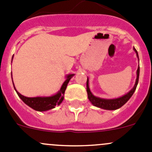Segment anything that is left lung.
<instances>
[{"label": "left lung", "mask_w": 152, "mask_h": 152, "mask_svg": "<svg viewBox=\"0 0 152 152\" xmlns=\"http://www.w3.org/2000/svg\"><path fill=\"white\" fill-rule=\"evenodd\" d=\"M134 51L137 53V56L138 57V53H137V50L134 48ZM139 59V57H138ZM139 74H140V66L138 67L137 70V79H136L135 85H134V87L127 94L124 95L122 97L118 98V99H100V98L96 97L92 94V93L90 90V87H89L88 85V79L87 80V95H88V99L90 101L93 105L96 106L97 107H100V108L104 109V110H117V109L121 107L124 104H125L129 99L132 97L133 95L134 92L135 91L136 87H137V83H138V79H139Z\"/></svg>", "instance_id": "obj_1"}]
</instances>
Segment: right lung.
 <instances>
[{
  "instance_id": "1",
  "label": "right lung",
  "mask_w": 152,
  "mask_h": 152,
  "mask_svg": "<svg viewBox=\"0 0 152 152\" xmlns=\"http://www.w3.org/2000/svg\"><path fill=\"white\" fill-rule=\"evenodd\" d=\"M73 75L74 74H69L67 76V79L63 83L59 93H56L54 96H50V97H26V96H22L20 93L17 91L15 86H14V87H15V90H16L18 96L22 99V101L26 104L29 106V107H31L34 110H37V111H46V110L54 108L56 105H59L62 103V102L63 101L64 94H65V91L66 90L67 84H68L69 81H70V79H71Z\"/></svg>"
}]
</instances>
